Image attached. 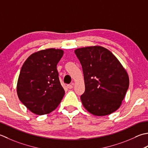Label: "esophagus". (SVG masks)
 <instances>
[{"instance_id": "obj_1", "label": "esophagus", "mask_w": 148, "mask_h": 148, "mask_svg": "<svg viewBox=\"0 0 148 148\" xmlns=\"http://www.w3.org/2000/svg\"><path fill=\"white\" fill-rule=\"evenodd\" d=\"M67 87L69 89H71L73 87V84H68V85H67Z\"/></svg>"}]
</instances>
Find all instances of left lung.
Masks as SVG:
<instances>
[{
  "label": "left lung",
  "mask_w": 148,
  "mask_h": 148,
  "mask_svg": "<svg viewBox=\"0 0 148 148\" xmlns=\"http://www.w3.org/2000/svg\"><path fill=\"white\" fill-rule=\"evenodd\" d=\"M82 67L85 91L80 99L95 116H107L120 107L129 86L126 70L113 53L99 46L75 50Z\"/></svg>",
  "instance_id": "obj_1"
}]
</instances>
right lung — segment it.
I'll return each mask as SVG.
<instances>
[{"label": "right lung", "instance_id": "obj_1", "mask_svg": "<svg viewBox=\"0 0 148 148\" xmlns=\"http://www.w3.org/2000/svg\"><path fill=\"white\" fill-rule=\"evenodd\" d=\"M63 50L49 49L32 53L22 67L17 83L21 102L37 115L52 112L64 95L57 70Z\"/></svg>", "mask_w": 148, "mask_h": 148}]
</instances>
